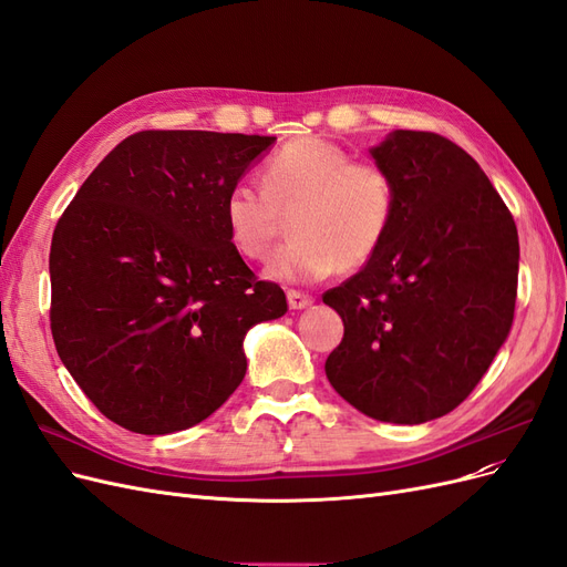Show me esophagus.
Segmentation results:
<instances>
[{"label":"esophagus","mask_w":567,"mask_h":567,"mask_svg":"<svg viewBox=\"0 0 567 567\" xmlns=\"http://www.w3.org/2000/svg\"><path fill=\"white\" fill-rule=\"evenodd\" d=\"M312 302H315V298L302 293V290H288V307H290V310H305V307H310Z\"/></svg>","instance_id":"esophagus-1"}]
</instances>
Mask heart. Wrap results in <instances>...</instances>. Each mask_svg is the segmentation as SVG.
Returning a JSON list of instances; mask_svg holds the SVG:
<instances>
[{
    "instance_id": "obj_1",
    "label": "heart",
    "mask_w": 567,
    "mask_h": 567,
    "mask_svg": "<svg viewBox=\"0 0 567 567\" xmlns=\"http://www.w3.org/2000/svg\"><path fill=\"white\" fill-rule=\"evenodd\" d=\"M221 217L234 250L252 262L267 260L290 219L293 241L267 274L307 284L373 260L394 217V186L381 165L352 161L323 136H302L265 163L262 186L236 182Z\"/></svg>"
}]
</instances>
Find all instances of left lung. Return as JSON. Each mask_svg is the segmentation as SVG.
I'll return each mask as SVG.
<instances>
[{"mask_svg":"<svg viewBox=\"0 0 567 567\" xmlns=\"http://www.w3.org/2000/svg\"><path fill=\"white\" fill-rule=\"evenodd\" d=\"M371 156L394 217L373 260L323 293L346 323L326 375L362 414L416 425L466 400L504 346L518 229L480 165L435 132L394 130Z\"/></svg>","mask_w":567,"mask_h":567,"instance_id":"1","label":"left lung"}]
</instances>
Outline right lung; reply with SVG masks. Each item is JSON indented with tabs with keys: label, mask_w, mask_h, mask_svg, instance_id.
<instances>
[{
	"label": "right lung",
	"mask_w": 567,
	"mask_h": 567,
	"mask_svg": "<svg viewBox=\"0 0 567 567\" xmlns=\"http://www.w3.org/2000/svg\"><path fill=\"white\" fill-rule=\"evenodd\" d=\"M277 136L146 130L84 179L51 238V336L113 423L186 431L246 375L250 326L284 290L257 281L225 229V196Z\"/></svg>",
	"instance_id": "right-lung-1"
}]
</instances>
